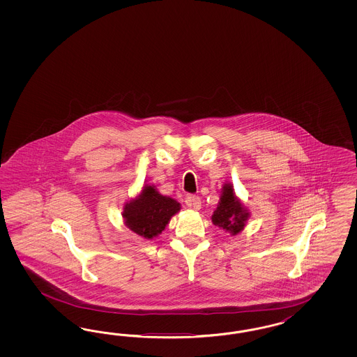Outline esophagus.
Instances as JSON below:
<instances>
[{
  "instance_id": "34e87169",
  "label": "esophagus",
  "mask_w": 357,
  "mask_h": 357,
  "mask_svg": "<svg viewBox=\"0 0 357 357\" xmlns=\"http://www.w3.org/2000/svg\"><path fill=\"white\" fill-rule=\"evenodd\" d=\"M185 204L192 206L196 211H199V209L202 208V200H200V197L196 196V195H188V196L185 197Z\"/></svg>"
}]
</instances>
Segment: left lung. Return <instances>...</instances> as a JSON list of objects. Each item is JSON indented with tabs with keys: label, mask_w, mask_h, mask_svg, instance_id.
Instances as JSON below:
<instances>
[{
	"label": "left lung",
	"mask_w": 357,
	"mask_h": 357,
	"mask_svg": "<svg viewBox=\"0 0 357 357\" xmlns=\"http://www.w3.org/2000/svg\"><path fill=\"white\" fill-rule=\"evenodd\" d=\"M221 192L218 206L212 215V222L236 236L246 225L250 213L238 200L231 184H225Z\"/></svg>",
	"instance_id": "obj_1"
}]
</instances>
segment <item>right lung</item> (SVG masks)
<instances>
[{
    "instance_id": "add662e5",
    "label": "right lung",
    "mask_w": 357,
    "mask_h": 357,
    "mask_svg": "<svg viewBox=\"0 0 357 357\" xmlns=\"http://www.w3.org/2000/svg\"><path fill=\"white\" fill-rule=\"evenodd\" d=\"M181 209L172 197L160 194L154 185H145L141 194L123 211L126 225L141 237L151 239L162 233L170 218Z\"/></svg>"
}]
</instances>
